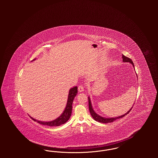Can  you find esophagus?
I'll return each instance as SVG.
<instances>
[{"mask_svg": "<svg viewBox=\"0 0 158 158\" xmlns=\"http://www.w3.org/2000/svg\"><path fill=\"white\" fill-rule=\"evenodd\" d=\"M83 90H84V87H83V86H82V85H80V86H78V91H79V92H82Z\"/></svg>", "mask_w": 158, "mask_h": 158, "instance_id": "1", "label": "esophagus"}]
</instances>
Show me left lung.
<instances>
[{"label":"left lung","instance_id":"8db88e82","mask_svg":"<svg viewBox=\"0 0 158 158\" xmlns=\"http://www.w3.org/2000/svg\"><path fill=\"white\" fill-rule=\"evenodd\" d=\"M122 58H123V62H128V63H131L133 66L135 68V66H134V63H133L132 60H131L130 59H129L128 57H127L126 56H124L123 54L122 56ZM137 75V74H136ZM88 101H89V111H90V114H91V116L93 117V118L97 121H98L99 123H112L113 121H114L115 120H116L117 119H118V118H121L123 117H124L126 115H127V114L130 113V111L131 110L133 106L128 111L127 113L126 114H124V115H122L120 116H118L117 117H112V118H105V117H103L101 115H99V114H98L97 113H96L94 110L93 109V107H92V103H91V101H90V98L89 97H88Z\"/></svg>","mask_w":158,"mask_h":158}]
</instances>
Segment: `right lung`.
<instances>
[{
	"label": "right lung",
	"instance_id": "right-lung-1",
	"mask_svg": "<svg viewBox=\"0 0 158 158\" xmlns=\"http://www.w3.org/2000/svg\"><path fill=\"white\" fill-rule=\"evenodd\" d=\"M35 60V59L34 60ZM77 86H75L69 90V94H68V101H67L66 107H65L63 112L56 119L51 121H41L37 120L35 118H33L32 117L30 116L31 118L41 124L48 126H52V127L59 126L60 125L64 124L69 120V118L71 116L72 111L73 101V99L75 97L76 95H77Z\"/></svg>",
	"mask_w": 158,
	"mask_h": 158
}]
</instances>
